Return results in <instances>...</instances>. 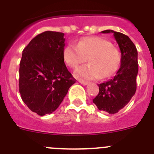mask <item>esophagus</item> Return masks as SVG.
<instances>
[{"instance_id": "obj_1", "label": "esophagus", "mask_w": 154, "mask_h": 154, "mask_svg": "<svg viewBox=\"0 0 154 154\" xmlns=\"http://www.w3.org/2000/svg\"><path fill=\"white\" fill-rule=\"evenodd\" d=\"M79 82L82 84V85H86L89 84L88 82H85V81H82V80H79Z\"/></svg>"}]
</instances>
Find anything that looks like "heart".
<instances>
[{
  "label": "heart",
  "instance_id": "heart-1",
  "mask_svg": "<svg viewBox=\"0 0 154 154\" xmlns=\"http://www.w3.org/2000/svg\"><path fill=\"white\" fill-rule=\"evenodd\" d=\"M64 61L71 68L78 67L89 58V65L78 68L75 76L79 79L108 78L115 74L120 65L121 57L111 42L99 37H88L77 43L69 44L63 50Z\"/></svg>",
  "mask_w": 154,
  "mask_h": 154
}]
</instances>
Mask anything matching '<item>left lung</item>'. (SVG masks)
Listing matches in <instances>:
<instances>
[{
	"mask_svg": "<svg viewBox=\"0 0 154 154\" xmlns=\"http://www.w3.org/2000/svg\"><path fill=\"white\" fill-rule=\"evenodd\" d=\"M102 33L113 34L121 51V65L112 79L99 84V94L92 101L99 110L114 114L128 104L137 90L138 53L127 35L112 30Z\"/></svg>",
	"mask_w": 154,
	"mask_h": 154,
	"instance_id": "8db88e82",
	"label": "left lung"
}]
</instances>
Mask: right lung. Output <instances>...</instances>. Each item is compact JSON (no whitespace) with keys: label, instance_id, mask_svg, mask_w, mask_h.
<instances>
[{"label":"right lung","instance_id":"obj_1","mask_svg":"<svg viewBox=\"0 0 154 154\" xmlns=\"http://www.w3.org/2000/svg\"><path fill=\"white\" fill-rule=\"evenodd\" d=\"M65 34L47 31L24 48L19 69V92L34 112L44 116L59 106L76 82L63 58Z\"/></svg>","mask_w":154,"mask_h":154}]
</instances>
